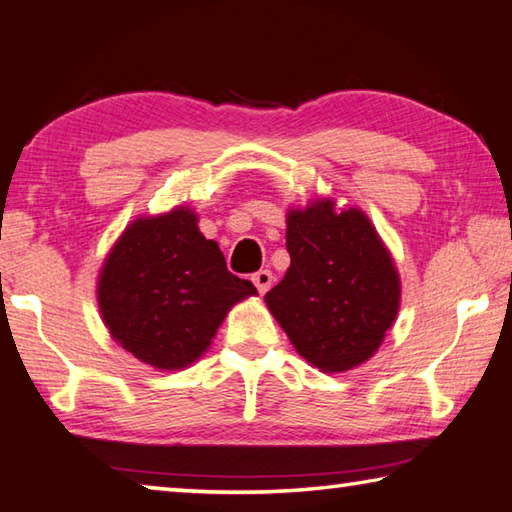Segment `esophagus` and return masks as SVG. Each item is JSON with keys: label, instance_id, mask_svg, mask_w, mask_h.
Instances as JSON below:
<instances>
[{"label": "esophagus", "instance_id": "1", "mask_svg": "<svg viewBox=\"0 0 512 512\" xmlns=\"http://www.w3.org/2000/svg\"><path fill=\"white\" fill-rule=\"evenodd\" d=\"M250 280H253V284H255L259 293H266L268 289H271V284H273V273L268 271V268H262V271L253 273V277H250Z\"/></svg>", "mask_w": 512, "mask_h": 512}]
</instances>
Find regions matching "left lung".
<instances>
[{
    "label": "left lung",
    "instance_id": "obj_1",
    "mask_svg": "<svg viewBox=\"0 0 512 512\" xmlns=\"http://www.w3.org/2000/svg\"><path fill=\"white\" fill-rule=\"evenodd\" d=\"M287 250L291 264L264 302L293 348L327 375L366 363L402 302L395 259L368 214L334 198L291 207Z\"/></svg>",
    "mask_w": 512,
    "mask_h": 512
}]
</instances>
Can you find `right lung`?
<instances>
[{
	"instance_id": "add662e5",
	"label": "right lung",
	"mask_w": 512,
	"mask_h": 512,
	"mask_svg": "<svg viewBox=\"0 0 512 512\" xmlns=\"http://www.w3.org/2000/svg\"><path fill=\"white\" fill-rule=\"evenodd\" d=\"M250 296L257 289L228 271L219 244L203 237L187 205L128 223L97 280L112 339L164 372L201 359L228 311Z\"/></svg>"
}]
</instances>
